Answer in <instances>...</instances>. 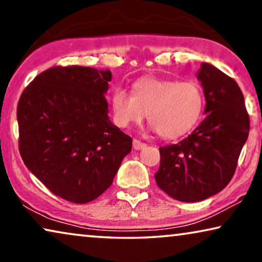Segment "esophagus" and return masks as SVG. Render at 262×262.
Instances as JSON below:
<instances>
[{
  "mask_svg": "<svg viewBox=\"0 0 262 262\" xmlns=\"http://www.w3.org/2000/svg\"><path fill=\"white\" fill-rule=\"evenodd\" d=\"M133 147H134V149L139 150V149H142L143 147H146V143L141 142L138 139H134V140H133Z\"/></svg>",
  "mask_w": 262,
  "mask_h": 262,
  "instance_id": "34e87169",
  "label": "esophagus"
}]
</instances>
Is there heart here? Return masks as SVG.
Listing matches in <instances>:
<instances>
[{"label": "heart", "instance_id": "heart-1", "mask_svg": "<svg viewBox=\"0 0 262 262\" xmlns=\"http://www.w3.org/2000/svg\"><path fill=\"white\" fill-rule=\"evenodd\" d=\"M204 108V94L193 80L146 78L136 82L133 95L117 88L112 96L113 121L128 128L147 119L164 139L182 136L196 126Z\"/></svg>", "mask_w": 262, "mask_h": 262}]
</instances>
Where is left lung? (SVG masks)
<instances>
[{
    "label": "left lung",
    "mask_w": 262,
    "mask_h": 262,
    "mask_svg": "<svg viewBox=\"0 0 262 262\" xmlns=\"http://www.w3.org/2000/svg\"><path fill=\"white\" fill-rule=\"evenodd\" d=\"M204 90L205 119L176 145L160 147L157 185L180 202H200L222 191L233 178L249 134V115L237 83L203 62L197 73Z\"/></svg>",
    "instance_id": "1"
}]
</instances>
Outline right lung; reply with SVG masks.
Masks as SVG:
<instances>
[{
	"label": "right lung",
	"instance_id": "right-lung-1",
	"mask_svg": "<svg viewBox=\"0 0 262 262\" xmlns=\"http://www.w3.org/2000/svg\"><path fill=\"white\" fill-rule=\"evenodd\" d=\"M109 70L54 66L28 84L17 103L19 150L56 196L84 204L113 184L132 138L110 122Z\"/></svg>",
	"mask_w": 262,
	"mask_h": 262
}]
</instances>
